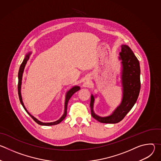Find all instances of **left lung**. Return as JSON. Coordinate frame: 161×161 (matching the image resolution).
<instances>
[{"label": "left lung", "mask_w": 161, "mask_h": 161, "mask_svg": "<svg viewBox=\"0 0 161 161\" xmlns=\"http://www.w3.org/2000/svg\"><path fill=\"white\" fill-rule=\"evenodd\" d=\"M119 58L121 60V83L122 86V99L120 105L108 117H100L94 113V104L96 96H91L90 108L93 118L101 123L116 124L120 122L132 109L138 97L140 82V62L127 45L121 46Z\"/></svg>", "instance_id": "1"}]
</instances>
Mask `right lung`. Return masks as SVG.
Returning a JSON list of instances; mask_svg holds the SVG:
<instances>
[{
	"instance_id": "1",
	"label": "right lung",
	"mask_w": 161,
	"mask_h": 161,
	"mask_svg": "<svg viewBox=\"0 0 161 161\" xmlns=\"http://www.w3.org/2000/svg\"><path fill=\"white\" fill-rule=\"evenodd\" d=\"M32 52H29L26 55L25 57L24 58V60H23V62L21 63L20 67H19V72H18V96H19V99L20 101V103L22 105V106L24 107V108L25 109V110L26 111V112L29 114V115L32 118V119L38 124L41 125H46V126H49V125H57L59 123H60L66 117L67 115V104L69 101L70 98L71 97V96L75 93L77 91H78L80 89V87L78 86H75L73 88H71L69 90H68L66 93L65 95V105H64V114H62V116L57 121L55 122H48V123H45V122H42L41 121H39V120H37L36 118H35L34 116H32V114H31V113L27 111V109L25 108L24 103H23L22 101V97H21V81H22V76H23V73H24V69L25 67V65L27 62V61L29 60L30 56L31 55Z\"/></svg>"
}]
</instances>
